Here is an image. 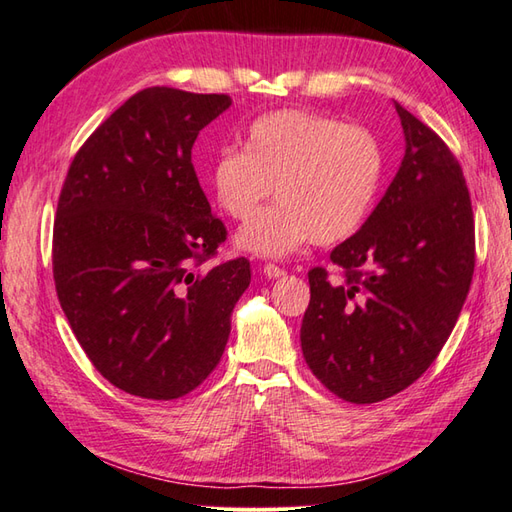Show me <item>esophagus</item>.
I'll return each instance as SVG.
<instances>
[{"label":"esophagus","instance_id":"esophagus-1","mask_svg":"<svg viewBox=\"0 0 512 512\" xmlns=\"http://www.w3.org/2000/svg\"><path fill=\"white\" fill-rule=\"evenodd\" d=\"M262 270H264V275H266L268 279H279V277L286 275V270L275 266V264H266Z\"/></svg>","mask_w":512,"mask_h":512}]
</instances>
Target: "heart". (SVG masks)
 Instances as JSON below:
<instances>
[{"mask_svg":"<svg viewBox=\"0 0 512 512\" xmlns=\"http://www.w3.org/2000/svg\"><path fill=\"white\" fill-rule=\"evenodd\" d=\"M383 173L385 151L369 129L284 110L250 125L244 151L213 160L209 189L224 215L244 222L275 186L280 202L239 228L235 244L284 257L310 239L330 246L352 237L374 209Z\"/></svg>","mask_w":512,"mask_h":512,"instance_id":"b5f03b06","label":"heart"}]
</instances>
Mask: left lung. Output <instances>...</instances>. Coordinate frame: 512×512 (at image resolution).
<instances>
[{"mask_svg": "<svg viewBox=\"0 0 512 512\" xmlns=\"http://www.w3.org/2000/svg\"><path fill=\"white\" fill-rule=\"evenodd\" d=\"M405 156L383 200L332 250L345 281L312 268L301 323L306 363L332 394L369 405L436 361L475 268L471 195L460 162L431 127L396 103Z\"/></svg>", "mask_w": 512, "mask_h": 512, "instance_id": "left-lung-1", "label": "left lung"}]
</instances>
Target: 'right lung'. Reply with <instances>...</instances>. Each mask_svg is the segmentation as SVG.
Masks as SVG:
<instances>
[{
  "label": "right lung",
  "instance_id": "1",
  "mask_svg": "<svg viewBox=\"0 0 512 512\" xmlns=\"http://www.w3.org/2000/svg\"><path fill=\"white\" fill-rule=\"evenodd\" d=\"M226 94L147 88L76 151L59 195L52 273L92 365L151 400L189 394L220 363L248 259L200 270L226 239L195 176L200 129Z\"/></svg>",
  "mask_w": 512,
  "mask_h": 512
}]
</instances>
